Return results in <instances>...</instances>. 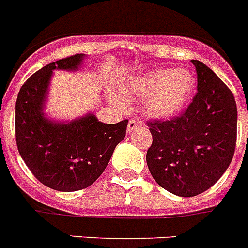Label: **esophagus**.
<instances>
[{"label":"esophagus","mask_w":248,"mask_h":248,"mask_svg":"<svg viewBox=\"0 0 248 248\" xmlns=\"http://www.w3.org/2000/svg\"><path fill=\"white\" fill-rule=\"evenodd\" d=\"M140 124H141V121L136 120V118H131V120L128 121V124H127L128 134H130V132H132V131H134L136 127H139Z\"/></svg>","instance_id":"34e87169"}]
</instances>
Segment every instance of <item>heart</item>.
<instances>
[{"mask_svg":"<svg viewBox=\"0 0 248 248\" xmlns=\"http://www.w3.org/2000/svg\"><path fill=\"white\" fill-rule=\"evenodd\" d=\"M196 86L191 71L178 68H160L136 78L131 84V94L148 99L149 113L155 117H172L190 100Z\"/></svg>","mask_w":248,"mask_h":248,"instance_id":"obj_1","label":"heart"}]
</instances>
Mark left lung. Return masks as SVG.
<instances>
[{
	"instance_id": "left-lung-1",
	"label": "left lung",
	"mask_w": 248,
	"mask_h": 248,
	"mask_svg": "<svg viewBox=\"0 0 248 248\" xmlns=\"http://www.w3.org/2000/svg\"><path fill=\"white\" fill-rule=\"evenodd\" d=\"M197 93L182 113L149 120L153 142L146 163L153 178L170 194L196 196L227 170L237 141V106L228 86L202 62L192 60Z\"/></svg>"
}]
</instances>
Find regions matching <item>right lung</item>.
Returning <instances> with one entry per match:
<instances>
[{"mask_svg": "<svg viewBox=\"0 0 248 248\" xmlns=\"http://www.w3.org/2000/svg\"><path fill=\"white\" fill-rule=\"evenodd\" d=\"M81 60L82 54H74L48 63L24 82L16 99L15 136L20 155L39 182L63 192L95 182L126 136L128 122L102 124L93 114L70 124H54L43 117L53 70H75Z\"/></svg>", "mask_w": 248, "mask_h": 248, "instance_id": "add662e5", "label": "right lung"}]
</instances>
